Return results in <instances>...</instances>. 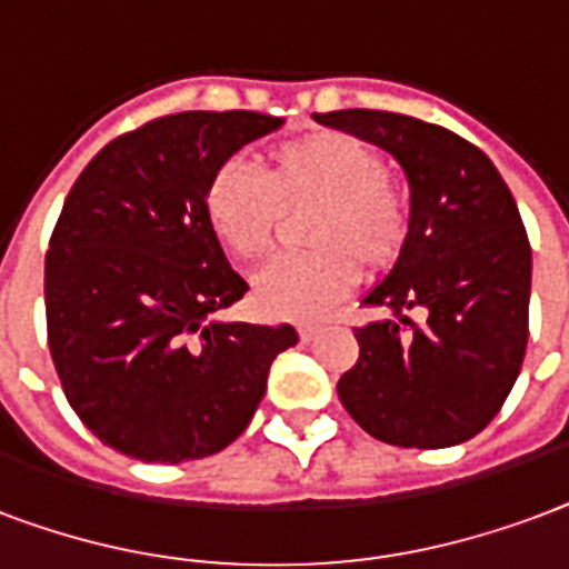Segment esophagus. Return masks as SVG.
<instances>
[{
    "mask_svg": "<svg viewBox=\"0 0 569 569\" xmlns=\"http://www.w3.org/2000/svg\"><path fill=\"white\" fill-rule=\"evenodd\" d=\"M319 331H322V326H319V322H301V326H298V338L305 340V343H310V340L317 338Z\"/></svg>",
    "mask_w": 569,
    "mask_h": 569,
    "instance_id": "esophagus-1",
    "label": "esophagus"
}]
</instances>
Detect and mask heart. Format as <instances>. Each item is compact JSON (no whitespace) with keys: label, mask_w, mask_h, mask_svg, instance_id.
I'll list each match as a JSON object with an SVG mask.
<instances>
[{"label":"heart","mask_w":569,"mask_h":569,"mask_svg":"<svg viewBox=\"0 0 569 569\" xmlns=\"http://www.w3.org/2000/svg\"><path fill=\"white\" fill-rule=\"evenodd\" d=\"M210 231L241 262H262L286 213L307 210L301 238L313 250L286 256L256 280V307L273 319H310L359 280L389 271L410 238L407 189L386 171V156L340 129L273 144L262 174L238 159L213 168L201 192Z\"/></svg>","instance_id":"obj_1"}]
</instances>
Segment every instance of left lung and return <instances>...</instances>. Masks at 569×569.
<instances>
[{"label":"left lung","mask_w":569,"mask_h":569,"mask_svg":"<svg viewBox=\"0 0 569 569\" xmlns=\"http://www.w3.org/2000/svg\"><path fill=\"white\" fill-rule=\"evenodd\" d=\"M313 117L389 150L410 180L407 247L365 296L391 319L356 328L340 403L382 443H465L498 416L528 347L531 243L516 199L491 159L443 126L368 108Z\"/></svg>","instance_id":"obj_1"}]
</instances>
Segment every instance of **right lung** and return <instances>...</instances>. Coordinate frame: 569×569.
Listing matches in <instances>:
<instances>
[{
    "label": "right lung",
    "instance_id": "1",
    "mask_svg": "<svg viewBox=\"0 0 569 569\" xmlns=\"http://www.w3.org/2000/svg\"><path fill=\"white\" fill-rule=\"evenodd\" d=\"M283 126L183 111L113 138L74 180L50 234L44 307L71 410L141 461L208 458L243 435L292 326L210 319L250 286L201 208L213 168Z\"/></svg>",
    "mask_w": 569,
    "mask_h": 569
}]
</instances>
